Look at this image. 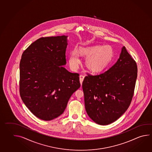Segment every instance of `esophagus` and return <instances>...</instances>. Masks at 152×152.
Listing matches in <instances>:
<instances>
[{
    "label": "esophagus",
    "instance_id": "1",
    "mask_svg": "<svg viewBox=\"0 0 152 152\" xmlns=\"http://www.w3.org/2000/svg\"><path fill=\"white\" fill-rule=\"evenodd\" d=\"M84 78V75H81L80 76V83H81V85H82V82H83V81Z\"/></svg>",
    "mask_w": 152,
    "mask_h": 152
}]
</instances>
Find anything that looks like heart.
Masks as SVG:
<instances>
[{
	"mask_svg": "<svg viewBox=\"0 0 152 152\" xmlns=\"http://www.w3.org/2000/svg\"><path fill=\"white\" fill-rule=\"evenodd\" d=\"M80 53L83 56L89 57L87 60V67L93 70L101 68L108 61L113 53V49L109 45H95L81 49ZM80 63L77 51L73 50L70 57V64L74 68H76Z\"/></svg>",
	"mask_w": 152,
	"mask_h": 152,
	"instance_id": "b5f03b06",
	"label": "heart"
}]
</instances>
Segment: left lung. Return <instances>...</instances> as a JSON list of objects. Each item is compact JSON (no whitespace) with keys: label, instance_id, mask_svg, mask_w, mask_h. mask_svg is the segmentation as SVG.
Wrapping results in <instances>:
<instances>
[{"label":"left lung","instance_id":"8db88e82","mask_svg":"<svg viewBox=\"0 0 152 152\" xmlns=\"http://www.w3.org/2000/svg\"><path fill=\"white\" fill-rule=\"evenodd\" d=\"M87 75L82 88L88 116L100 125L116 121L133 99L137 75L136 62L124 47L118 61L108 70Z\"/></svg>","mask_w":152,"mask_h":152}]
</instances>
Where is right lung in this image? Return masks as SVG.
<instances>
[{"mask_svg": "<svg viewBox=\"0 0 152 152\" xmlns=\"http://www.w3.org/2000/svg\"><path fill=\"white\" fill-rule=\"evenodd\" d=\"M66 36L41 37L24 50L20 61L19 93L36 117L50 121L63 113L72 94L81 86L78 73L66 64Z\"/></svg>", "mask_w": 152, "mask_h": 152, "instance_id": "add662e5", "label": "right lung"}]
</instances>
